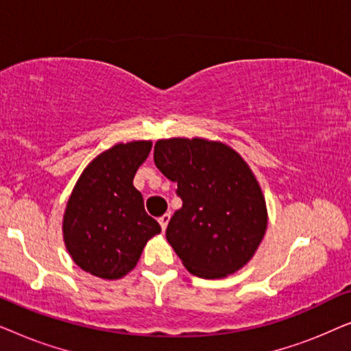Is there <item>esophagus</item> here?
Listing matches in <instances>:
<instances>
[{
  "mask_svg": "<svg viewBox=\"0 0 351 351\" xmlns=\"http://www.w3.org/2000/svg\"><path fill=\"white\" fill-rule=\"evenodd\" d=\"M169 219H171V214L169 213H166V214H162L160 219H158V222H160V225H161V228L162 230H166V227H167V223H169Z\"/></svg>",
  "mask_w": 351,
  "mask_h": 351,
  "instance_id": "obj_1",
  "label": "esophagus"
}]
</instances>
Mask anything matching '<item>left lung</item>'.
<instances>
[{
  "mask_svg": "<svg viewBox=\"0 0 351 351\" xmlns=\"http://www.w3.org/2000/svg\"><path fill=\"white\" fill-rule=\"evenodd\" d=\"M153 160L177 182L182 208L166 238L186 270L215 280L246 265L268 215L261 185L241 155L222 142L174 137L156 142Z\"/></svg>",
  "mask_w": 351,
  "mask_h": 351,
  "instance_id": "left-lung-1",
  "label": "left lung"
}]
</instances>
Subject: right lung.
Masks as SVG:
<instances>
[{
	"label": "right lung",
	"instance_id": "add662e5",
	"mask_svg": "<svg viewBox=\"0 0 351 351\" xmlns=\"http://www.w3.org/2000/svg\"><path fill=\"white\" fill-rule=\"evenodd\" d=\"M150 141L117 143L89 162L64 214V241L73 262L90 275L118 280L137 265L147 241L161 232L132 180Z\"/></svg>",
	"mask_w": 351,
	"mask_h": 351
}]
</instances>
